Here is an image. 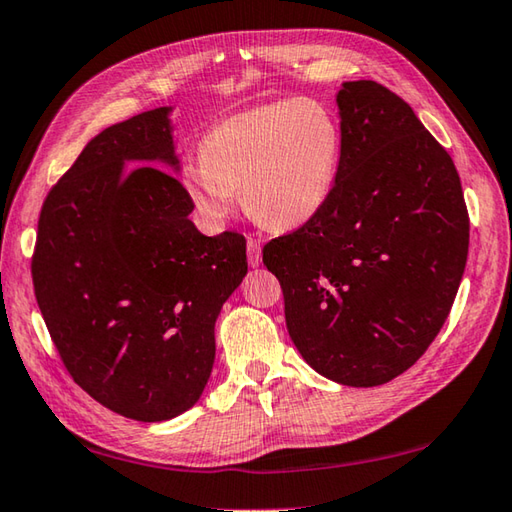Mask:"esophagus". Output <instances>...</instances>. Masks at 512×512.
Instances as JSON below:
<instances>
[{
  "instance_id": "34e87169",
  "label": "esophagus",
  "mask_w": 512,
  "mask_h": 512,
  "mask_svg": "<svg viewBox=\"0 0 512 512\" xmlns=\"http://www.w3.org/2000/svg\"><path fill=\"white\" fill-rule=\"evenodd\" d=\"M246 246H248V264L253 266V268H257L259 264H262V244H259L257 239L248 237Z\"/></svg>"
}]
</instances>
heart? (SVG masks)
<instances>
[{"label":"heart","mask_w":512,"mask_h":512,"mask_svg":"<svg viewBox=\"0 0 512 512\" xmlns=\"http://www.w3.org/2000/svg\"><path fill=\"white\" fill-rule=\"evenodd\" d=\"M342 129L315 98H284L239 111L201 138V159L181 183L203 217L224 221L241 206L255 224L291 230L309 224L336 190Z\"/></svg>","instance_id":"heart-1"}]
</instances>
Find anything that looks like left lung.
<instances>
[{"instance_id":"left-lung-1","label":"left lung","mask_w":512,"mask_h":512,"mask_svg":"<svg viewBox=\"0 0 512 512\" xmlns=\"http://www.w3.org/2000/svg\"><path fill=\"white\" fill-rule=\"evenodd\" d=\"M336 190L309 224L264 246L286 329L333 383L376 387L432 345L468 259L470 221L450 154L374 80L336 94Z\"/></svg>"}]
</instances>
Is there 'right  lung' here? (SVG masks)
I'll return each instance as SVG.
<instances>
[{
    "label": "right lung",
    "instance_id": "obj_1",
    "mask_svg": "<svg viewBox=\"0 0 512 512\" xmlns=\"http://www.w3.org/2000/svg\"><path fill=\"white\" fill-rule=\"evenodd\" d=\"M170 114L145 111L91 138L44 201L31 268L73 380L143 423L199 401L221 306L248 273L244 237H206L190 221Z\"/></svg>",
    "mask_w": 512,
    "mask_h": 512
}]
</instances>
